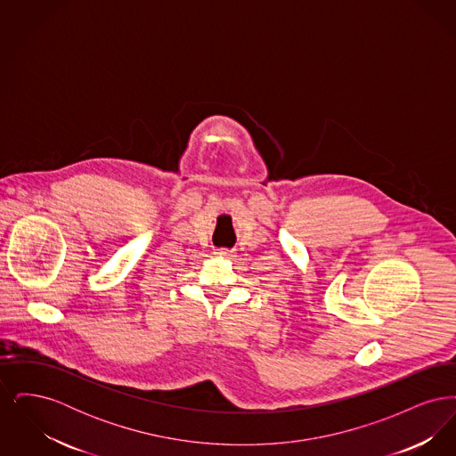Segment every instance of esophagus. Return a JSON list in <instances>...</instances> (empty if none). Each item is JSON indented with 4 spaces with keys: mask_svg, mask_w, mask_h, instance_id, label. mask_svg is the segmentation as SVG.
I'll use <instances>...</instances> for the list:
<instances>
[{
    "mask_svg": "<svg viewBox=\"0 0 456 456\" xmlns=\"http://www.w3.org/2000/svg\"><path fill=\"white\" fill-rule=\"evenodd\" d=\"M216 255L222 256V258H232V256H234V249H229V248H218V249H216Z\"/></svg>",
    "mask_w": 456,
    "mask_h": 456,
    "instance_id": "esophagus-1",
    "label": "esophagus"
}]
</instances>
